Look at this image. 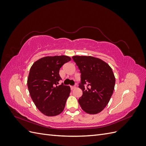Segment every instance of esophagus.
<instances>
[{
    "label": "esophagus",
    "instance_id": "esophagus-1",
    "mask_svg": "<svg viewBox=\"0 0 146 146\" xmlns=\"http://www.w3.org/2000/svg\"><path fill=\"white\" fill-rule=\"evenodd\" d=\"M76 88V86H70V89H71V90H74Z\"/></svg>",
    "mask_w": 146,
    "mask_h": 146
}]
</instances>
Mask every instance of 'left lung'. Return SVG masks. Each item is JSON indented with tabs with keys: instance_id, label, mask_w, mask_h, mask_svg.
<instances>
[{
	"instance_id": "obj_1",
	"label": "left lung",
	"mask_w": 146,
	"mask_h": 146,
	"mask_svg": "<svg viewBox=\"0 0 146 146\" xmlns=\"http://www.w3.org/2000/svg\"><path fill=\"white\" fill-rule=\"evenodd\" d=\"M72 59L81 73L78 87L83 95L78 103L86 113L98 114L106 107L113 93L116 80L112 69L94 56L75 55Z\"/></svg>"
}]
</instances>
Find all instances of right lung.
<instances>
[{
    "label": "right lung",
    "mask_w": 146,
    "mask_h": 146,
    "mask_svg": "<svg viewBox=\"0 0 146 146\" xmlns=\"http://www.w3.org/2000/svg\"><path fill=\"white\" fill-rule=\"evenodd\" d=\"M71 58L66 55L47 56L38 60L30 69L27 86L36 108L47 116L60 114L69 96V86L57 85L60 69Z\"/></svg>",
    "instance_id": "1"
}]
</instances>
